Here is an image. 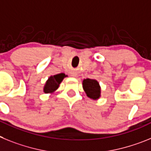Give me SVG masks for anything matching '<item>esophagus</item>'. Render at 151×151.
Segmentation results:
<instances>
[{"label":"esophagus","mask_w":151,"mask_h":151,"mask_svg":"<svg viewBox=\"0 0 151 151\" xmlns=\"http://www.w3.org/2000/svg\"><path fill=\"white\" fill-rule=\"evenodd\" d=\"M71 76H72V77H77V74H71Z\"/></svg>","instance_id":"1"}]
</instances>
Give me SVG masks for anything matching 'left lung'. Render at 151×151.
<instances>
[{"label": "left lung", "mask_w": 151, "mask_h": 151, "mask_svg": "<svg viewBox=\"0 0 151 151\" xmlns=\"http://www.w3.org/2000/svg\"><path fill=\"white\" fill-rule=\"evenodd\" d=\"M83 88L89 98L93 99H98L100 97L101 89L96 80L84 79L83 81Z\"/></svg>", "instance_id": "8db88e82"}]
</instances>
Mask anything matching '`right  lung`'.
<instances>
[{
	"mask_svg": "<svg viewBox=\"0 0 151 151\" xmlns=\"http://www.w3.org/2000/svg\"><path fill=\"white\" fill-rule=\"evenodd\" d=\"M66 77L65 74L61 73V74H56V75L51 76L46 81V83L44 86V92L45 93H52L55 91L58 87H59L60 83L63 79Z\"/></svg>",
	"mask_w": 151,
	"mask_h": 151,
	"instance_id": "add662e5",
	"label": "right lung"
}]
</instances>
